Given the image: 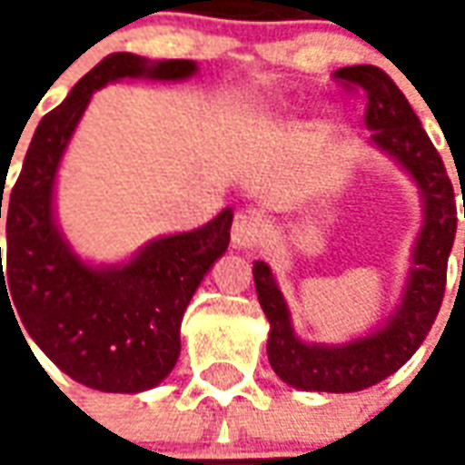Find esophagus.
I'll use <instances>...</instances> for the list:
<instances>
[{"instance_id":"esophagus-1","label":"esophagus","mask_w":465,"mask_h":465,"mask_svg":"<svg viewBox=\"0 0 465 465\" xmlns=\"http://www.w3.org/2000/svg\"><path fill=\"white\" fill-rule=\"evenodd\" d=\"M263 222L259 213L253 212H239L233 216L232 223V243L236 249H249L262 239Z\"/></svg>"}]
</instances>
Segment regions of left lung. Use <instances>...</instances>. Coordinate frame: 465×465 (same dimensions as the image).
Masks as SVG:
<instances>
[{
    "label": "left lung",
    "instance_id": "1",
    "mask_svg": "<svg viewBox=\"0 0 465 465\" xmlns=\"http://www.w3.org/2000/svg\"><path fill=\"white\" fill-rule=\"evenodd\" d=\"M336 79L366 92V126L371 142L411 173L423 199V226L413 246L411 272L401 303L379 329L356 341L306 343L292 326V313L269 263L253 262V282L269 319V361L276 376L293 389L351 393L376 386L416 353L446 292V266L456 236V199L446 166L409 99L379 66H343ZM465 216V202H463Z\"/></svg>",
    "mask_w": 465,
    "mask_h": 465
}]
</instances>
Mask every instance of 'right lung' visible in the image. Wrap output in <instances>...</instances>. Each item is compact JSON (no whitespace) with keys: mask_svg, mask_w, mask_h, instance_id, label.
<instances>
[{"mask_svg":"<svg viewBox=\"0 0 465 465\" xmlns=\"http://www.w3.org/2000/svg\"><path fill=\"white\" fill-rule=\"evenodd\" d=\"M196 62L116 52L106 56L62 104L39 122L6 203V269L0 259V303L66 376L106 393H139L176 366L182 316L193 292L226 252L232 209L193 232L146 243L132 262H82L54 219L59 162L96 89L119 79L179 82ZM2 219V196H0ZM25 336V333H22Z\"/></svg>","mask_w":465,"mask_h":465,"instance_id":"right-lung-1","label":"right lung"}]
</instances>
